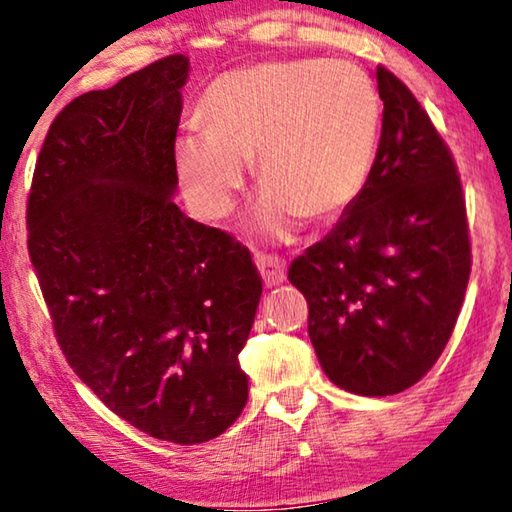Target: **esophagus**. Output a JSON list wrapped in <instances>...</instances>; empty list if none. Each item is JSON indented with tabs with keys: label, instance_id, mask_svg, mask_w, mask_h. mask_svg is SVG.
<instances>
[{
	"label": "esophagus",
	"instance_id": "obj_1",
	"mask_svg": "<svg viewBox=\"0 0 512 512\" xmlns=\"http://www.w3.org/2000/svg\"><path fill=\"white\" fill-rule=\"evenodd\" d=\"M257 269H260L264 285H278L285 281V262L276 255H257L255 257Z\"/></svg>",
	"mask_w": 512,
	"mask_h": 512
}]
</instances>
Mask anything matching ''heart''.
I'll use <instances>...</instances> for the list:
<instances>
[{
	"label": "heart",
	"instance_id": "1",
	"mask_svg": "<svg viewBox=\"0 0 512 512\" xmlns=\"http://www.w3.org/2000/svg\"><path fill=\"white\" fill-rule=\"evenodd\" d=\"M206 126L177 135L175 166L187 199L220 220L255 159L267 192L257 227L285 236L299 215L323 222L358 199L372 173L381 100L372 79L344 60H278L231 70L201 98Z\"/></svg>",
	"mask_w": 512,
	"mask_h": 512
}]
</instances>
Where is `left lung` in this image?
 I'll list each match as a JSON object with an SVG mask.
<instances>
[{"label": "left lung", "instance_id": "left-lung-1", "mask_svg": "<svg viewBox=\"0 0 512 512\" xmlns=\"http://www.w3.org/2000/svg\"><path fill=\"white\" fill-rule=\"evenodd\" d=\"M384 100L372 173L335 229L288 271L332 384L393 395L417 384L452 337L470 276L454 156L403 81L377 67Z\"/></svg>", "mask_w": 512, "mask_h": 512}]
</instances>
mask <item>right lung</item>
Segmentation results:
<instances>
[{"mask_svg":"<svg viewBox=\"0 0 512 512\" xmlns=\"http://www.w3.org/2000/svg\"><path fill=\"white\" fill-rule=\"evenodd\" d=\"M189 58H161L53 119L27 199V250L60 351L152 438L213 440L248 403L238 353L262 278L227 231L175 206Z\"/></svg>","mask_w":512,"mask_h":512,"instance_id":"1","label":"right lung"}]
</instances>
